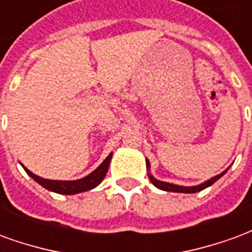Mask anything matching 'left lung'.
<instances>
[{
    "instance_id": "8db88e82",
    "label": "left lung",
    "mask_w": 252,
    "mask_h": 252,
    "mask_svg": "<svg viewBox=\"0 0 252 252\" xmlns=\"http://www.w3.org/2000/svg\"><path fill=\"white\" fill-rule=\"evenodd\" d=\"M146 164H147V169L150 170V162H148V159H146ZM227 170H224L221 174L216 175V177H213L211 180L205 181V182H202V184H200V185L197 186H180L174 185V184H169V182H163V181H159L157 180V178H154L150 173H148V178L153 182L154 186H157L158 189L164 190V191H174V193H197V191H201V190L206 189L208 186L213 185L217 180H220L222 175L227 173Z\"/></svg>"
}]
</instances>
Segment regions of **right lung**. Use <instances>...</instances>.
<instances>
[{"label": "right lung", "mask_w": 252, "mask_h": 252, "mask_svg": "<svg viewBox=\"0 0 252 252\" xmlns=\"http://www.w3.org/2000/svg\"><path fill=\"white\" fill-rule=\"evenodd\" d=\"M110 159H112V154H109V157L105 159L104 162L99 164L93 173H90L86 177H83V178L77 181L44 180V178H41L39 175L31 173L30 170L25 169V167L24 170L27 171V174L30 175L31 178H33L39 185L46 188L47 190H51V191H55V193H59V194H77V193L88 191V190L93 189V188H95V186L101 184V181L104 180L105 175L108 173Z\"/></svg>", "instance_id": "1"}]
</instances>
